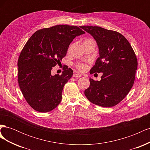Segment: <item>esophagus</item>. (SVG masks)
<instances>
[{
  "label": "esophagus",
  "instance_id": "obj_1",
  "mask_svg": "<svg viewBox=\"0 0 150 150\" xmlns=\"http://www.w3.org/2000/svg\"><path fill=\"white\" fill-rule=\"evenodd\" d=\"M81 74H79V73H74V74H73V77L75 78H79V77H81Z\"/></svg>",
  "mask_w": 150,
  "mask_h": 150
}]
</instances>
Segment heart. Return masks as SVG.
Returning <instances> with one entry per match:
<instances>
[{"label":"heart","mask_w":150,"mask_h":150,"mask_svg":"<svg viewBox=\"0 0 150 150\" xmlns=\"http://www.w3.org/2000/svg\"><path fill=\"white\" fill-rule=\"evenodd\" d=\"M89 43H93V44H95V41L92 39H87L84 40L83 42V44H89ZM76 67L78 68L79 71H83L87 69V65H86V64H83V63H79V64H78L76 65Z\"/></svg>","instance_id":"b5f03b06"}]
</instances>
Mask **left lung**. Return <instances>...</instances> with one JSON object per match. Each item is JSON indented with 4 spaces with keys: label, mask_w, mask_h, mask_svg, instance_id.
Listing matches in <instances>:
<instances>
[{
    "label": "left lung",
    "mask_w": 150,
    "mask_h": 150,
    "mask_svg": "<svg viewBox=\"0 0 150 150\" xmlns=\"http://www.w3.org/2000/svg\"><path fill=\"white\" fill-rule=\"evenodd\" d=\"M81 28L96 40L99 57L90 74L103 72L101 79L90 78L89 87L84 94L92 103L102 107H112L120 103L134 84L138 61L133 49L125 36L116 31L98 26Z\"/></svg>",
    "instance_id": "8db88e82"
}]
</instances>
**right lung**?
<instances>
[{
	"instance_id": "1",
	"label": "right lung",
	"mask_w": 150,
	"mask_h": 150,
	"mask_svg": "<svg viewBox=\"0 0 150 150\" xmlns=\"http://www.w3.org/2000/svg\"><path fill=\"white\" fill-rule=\"evenodd\" d=\"M84 33L78 26L54 25L36 31L25 44L17 62L18 83L34 110L47 112L61 103L63 88L73 71L67 67L61 75L52 76L51 70L61 64L73 39Z\"/></svg>"
}]
</instances>
